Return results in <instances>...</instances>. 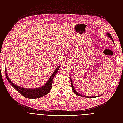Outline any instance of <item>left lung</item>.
I'll return each instance as SVG.
<instances>
[{
	"mask_svg": "<svg viewBox=\"0 0 123 123\" xmlns=\"http://www.w3.org/2000/svg\"><path fill=\"white\" fill-rule=\"evenodd\" d=\"M106 35H107L108 36V37H109L110 38H111V39L112 40V42H113V43L114 44V41H113V38H112V36L111 35V34H110V33H107V34H106ZM70 80H71V87H72V91H73V92L74 93H75L76 95H79V96H83V97L88 98H96V97H97V96H86V95H82V94H80L79 93H78V92L75 90V89H74V87H73V84H72V79H71V77H70ZM100 96V95H99V96Z\"/></svg>",
	"mask_w": 123,
	"mask_h": 123,
	"instance_id": "obj_1",
	"label": "left lung"
}]
</instances>
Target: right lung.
<instances>
[{
  "mask_svg": "<svg viewBox=\"0 0 123 123\" xmlns=\"http://www.w3.org/2000/svg\"><path fill=\"white\" fill-rule=\"evenodd\" d=\"M60 67V66L57 67V69H56L53 73L52 74L49 79L48 80L46 84H44L43 87H41L38 88H34V89H25L24 88L20 87L18 86L15 85L11 81L10 79L9 78L8 74L6 72V69L5 68V74L8 80L9 83L11 85H12L14 89L19 92L20 93L24 96V97L28 98H39L43 97V96L47 95L49 93L52 87V83L53 78L56 75V74L58 72L59 70V68Z\"/></svg>",
  "mask_w": 123,
  "mask_h": 123,
  "instance_id": "1",
  "label": "right lung"
}]
</instances>
